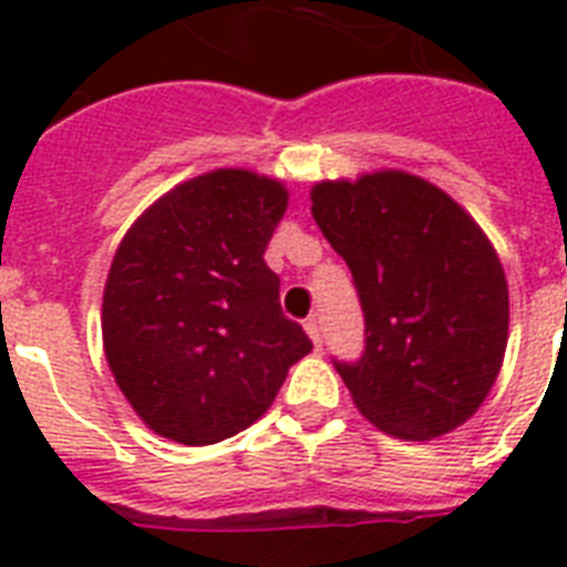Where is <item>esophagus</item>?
I'll return each mask as SVG.
<instances>
[{
	"label": "esophagus",
	"instance_id": "esophagus-1",
	"mask_svg": "<svg viewBox=\"0 0 567 567\" xmlns=\"http://www.w3.org/2000/svg\"><path fill=\"white\" fill-rule=\"evenodd\" d=\"M306 332H309L311 344H315V347H320V344H323V332H320V323H318V318H309V320H306Z\"/></svg>",
	"mask_w": 567,
	"mask_h": 567
}]
</instances>
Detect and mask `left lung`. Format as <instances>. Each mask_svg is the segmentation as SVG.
<instances>
[{
    "instance_id": "8db88e82",
    "label": "left lung",
    "mask_w": 567,
    "mask_h": 567,
    "mask_svg": "<svg viewBox=\"0 0 567 567\" xmlns=\"http://www.w3.org/2000/svg\"><path fill=\"white\" fill-rule=\"evenodd\" d=\"M311 217L353 274L364 355L336 362L388 435L432 441L483 405L509 341V285L480 223L403 171L318 182Z\"/></svg>"
}]
</instances>
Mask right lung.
I'll return each mask as SVG.
<instances>
[{"label": "right lung", "mask_w": 567, "mask_h": 567, "mask_svg": "<svg viewBox=\"0 0 567 567\" xmlns=\"http://www.w3.org/2000/svg\"><path fill=\"white\" fill-rule=\"evenodd\" d=\"M285 208L279 179L220 167L158 196L120 240L102 293V344L155 435L188 447L238 435L311 353L265 265Z\"/></svg>", "instance_id": "obj_1"}]
</instances>
